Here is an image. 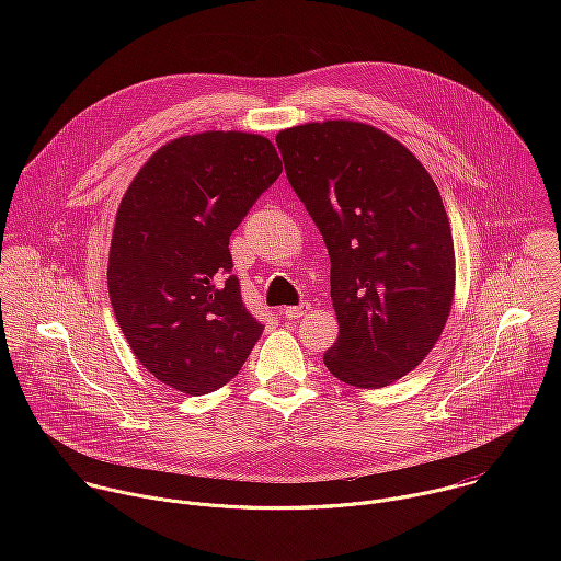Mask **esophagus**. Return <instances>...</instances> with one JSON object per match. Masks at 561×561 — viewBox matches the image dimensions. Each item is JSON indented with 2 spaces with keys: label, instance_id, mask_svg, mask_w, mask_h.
I'll return each instance as SVG.
<instances>
[{
  "label": "esophagus",
  "instance_id": "obj_1",
  "mask_svg": "<svg viewBox=\"0 0 561 561\" xmlns=\"http://www.w3.org/2000/svg\"><path fill=\"white\" fill-rule=\"evenodd\" d=\"M310 310H312V306H310L308 301H304V304H299V306H286V308H284V317H288V319H299V317L308 314Z\"/></svg>",
  "mask_w": 561,
  "mask_h": 561
}]
</instances>
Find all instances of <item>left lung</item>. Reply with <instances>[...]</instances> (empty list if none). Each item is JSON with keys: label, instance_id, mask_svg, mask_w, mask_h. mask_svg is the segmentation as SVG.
Instances as JSON below:
<instances>
[{"label": "left lung", "instance_id": "1", "mask_svg": "<svg viewBox=\"0 0 561 561\" xmlns=\"http://www.w3.org/2000/svg\"><path fill=\"white\" fill-rule=\"evenodd\" d=\"M275 139L331 255L340 337L327 368L357 388L402 379L437 344L455 295L453 232L433 178L362 122H310Z\"/></svg>", "mask_w": 561, "mask_h": 561}]
</instances>
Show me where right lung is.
<instances>
[{"mask_svg": "<svg viewBox=\"0 0 561 561\" xmlns=\"http://www.w3.org/2000/svg\"><path fill=\"white\" fill-rule=\"evenodd\" d=\"M279 175L271 139L206 130L154 150L126 188L108 293L130 351L162 383L213 392L257 344L264 327L230 273L228 239Z\"/></svg>", "mask_w": 561, "mask_h": 561, "instance_id": "right-lung-1", "label": "right lung"}]
</instances>
